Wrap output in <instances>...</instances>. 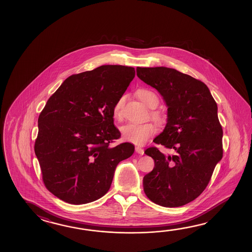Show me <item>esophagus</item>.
<instances>
[{
  "instance_id": "obj_1",
  "label": "esophagus",
  "mask_w": 252,
  "mask_h": 252,
  "mask_svg": "<svg viewBox=\"0 0 252 252\" xmlns=\"http://www.w3.org/2000/svg\"><path fill=\"white\" fill-rule=\"evenodd\" d=\"M135 151L139 155H143L144 154V150L142 148H140V147H136L135 148Z\"/></svg>"
}]
</instances>
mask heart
Masks as SVG:
<instances>
[{
	"instance_id": "obj_1",
	"label": "heart",
	"mask_w": 252,
	"mask_h": 252,
	"mask_svg": "<svg viewBox=\"0 0 252 252\" xmlns=\"http://www.w3.org/2000/svg\"><path fill=\"white\" fill-rule=\"evenodd\" d=\"M138 96L150 108H155L158 103V98L154 92L148 89H140L138 91ZM125 96H121L115 102L113 107V118L117 121L124 119V108ZM154 118L158 117V113H152ZM157 128L152 123L145 124H127L121 128L122 137L124 140L136 145H143L155 134Z\"/></svg>"
}]
</instances>
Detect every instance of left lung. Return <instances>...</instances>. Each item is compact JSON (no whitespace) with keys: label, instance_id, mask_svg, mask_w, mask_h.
I'll return each instance as SVG.
<instances>
[{"label":"left lung","instance_id":"8db88e82","mask_svg":"<svg viewBox=\"0 0 252 252\" xmlns=\"http://www.w3.org/2000/svg\"><path fill=\"white\" fill-rule=\"evenodd\" d=\"M137 75L160 93L167 105V123L145 150L155 161L143 178L148 198L164 207H178L197 198L208 186L222 155V128L217 104L202 81L173 68L137 67Z\"/></svg>","mask_w":252,"mask_h":252}]
</instances>
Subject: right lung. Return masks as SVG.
I'll return each mask as SVG.
<instances>
[{
  "mask_svg": "<svg viewBox=\"0 0 252 252\" xmlns=\"http://www.w3.org/2000/svg\"><path fill=\"white\" fill-rule=\"evenodd\" d=\"M135 69L105 64L70 75L38 116L34 150L46 188L71 204L91 203L111 188L115 168L133 154L113 124V107Z\"/></svg>",
  "mask_w": 252,
  "mask_h": 252,
  "instance_id": "obj_1",
  "label": "right lung"
}]
</instances>
